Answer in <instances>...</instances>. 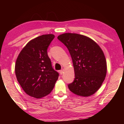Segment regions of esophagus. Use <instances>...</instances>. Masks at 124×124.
<instances>
[{
  "instance_id": "34e87169",
  "label": "esophagus",
  "mask_w": 124,
  "mask_h": 124,
  "mask_svg": "<svg viewBox=\"0 0 124 124\" xmlns=\"http://www.w3.org/2000/svg\"><path fill=\"white\" fill-rule=\"evenodd\" d=\"M60 74H63V73H64V69H62V70H60Z\"/></svg>"
}]
</instances>
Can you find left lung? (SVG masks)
Segmentation results:
<instances>
[{"label":"left lung","mask_w":124,"mask_h":124,"mask_svg":"<svg viewBox=\"0 0 124 124\" xmlns=\"http://www.w3.org/2000/svg\"><path fill=\"white\" fill-rule=\"evenodd\" d=\"M68 49L72 59L75 78L68 85L71 92L78 96H91L104 81L107 62L101 48L89 37L76 33H64L57 37Z\"/></svg>","instance_id":"obj_1"}]
</instances>
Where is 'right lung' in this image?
<instances>
[{
  "mask_svg": "<svg viewBox=\"0 0 124 124\" xmlns=\"http://www.w3.org/2000/svg\"><path fill=\"white\" fill-rule=\"evenodd\" d=\"M54 34H45L30 40L20 52L16 64L17 79L26 94L42 98L51 92L58 79L47 55Z\"/></svg>",
  "mask_w": 124,
  "mask_h": 124,
  "instance_id": "add662e5",
  "label": "right lung"
}]
</instances>
